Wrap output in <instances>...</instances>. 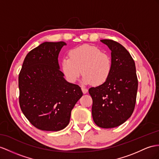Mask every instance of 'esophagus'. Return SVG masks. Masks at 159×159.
Segmentation results:
<instances>
[{"instance_id":"obj_1","label":"esophagus","mask_w":159,"mask_h":159,"mask_svg":"<svg viewBox=\"0 0 159 159\" xmlns=\"http://www.w3.org/2000/svg\"><path fill=\"white\" fill-rule=\"evenodd\" d=\"M81 89H82V91H83V93H84V94H85V93H87V91H88L87 89L85 88L84 87H81Z\"/></svg>"}]
</instances>
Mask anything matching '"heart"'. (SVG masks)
Masks as SVG:
<instances>
[{"instance_id": "b5f03b06", "label": "heart", "mask_w": 159, "mask_h": 159, "mask_svg": "<svg viewBox=\"0 0 159 159\" xmlns=\"http://www.w3.org/2000/svg\"><path fill=\"white\" fill-rule=\"evenodd\" d=\"M112 67L110 56L90 45L72 49L68 53V58H64L61 63V69L68 82L75 83L82 72V82L86 84L101 85L106 83Z\"/></svg>"}]
</instances>
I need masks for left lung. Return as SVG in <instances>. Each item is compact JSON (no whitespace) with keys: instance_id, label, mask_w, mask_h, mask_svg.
Segmentation results:
<instances>
[{"instance_id":"obj_1","label":"left lung","mask_w":159,"mask_h":159,"mask_svg":"<svg viewBox=\"0 0 159 159\" xmlns=\"http://www.w3.org/2000/svg\"><path fill=\"white\" fill-rule=\"evenodd\" d=\"M111 51L112 72L106 83L91 87L92 116L97 125L112 128L124 124L135 107L138 78L135 62L129 52L111 39H101Z\"/></svg>"}]
</instances>
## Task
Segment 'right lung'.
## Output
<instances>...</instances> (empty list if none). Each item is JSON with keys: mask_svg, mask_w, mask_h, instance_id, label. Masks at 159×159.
Here are the masks:
<instances>
[{"mask_svg": "<svg viewBox=\"0 0 159 159\" xmlns=\"http://www.w3.org/2000/svg\"><path fill=\"white\" fill-rule=\"evenodd\" d=\"M66 43L44 42L31 50L19 75V105L36 128L59 131L69 124L71 111L83 96L79 85L68 83L58 57Z\"/></svg>", "mask_w": 159, "mask_h": 159, "instance_id": "right-lung-1", "label": "right lung"}]
</instances>
